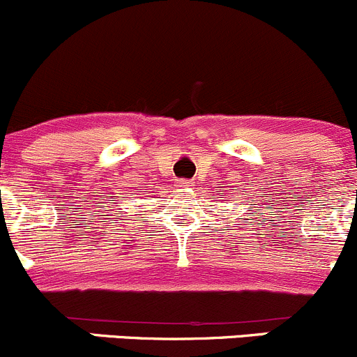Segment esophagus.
Returning <instances> with one entry per match:
<instances>
[{
    "instance_id": "34e87169",
    "label": "esophagus",
    "mask_w": 357,
    "mask_h": 357,
    "mask_svg": "<svg viewBox=\"0 0 357 357\" xmlns=\"http://www.w3.org/2000/svg\"><path fill=\"white\" fill-rule=\"evenodd\" d=\"M190 183H192V182H189V180H178L177 185H178V187H189Z\"/></svg>"
}]
</instances>
